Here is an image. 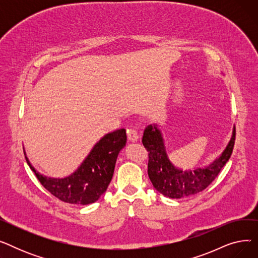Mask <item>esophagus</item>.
I'll use <instances>...</instances> for the list:
<instances>
[{
  "label": "esophagus",
  "instance_id": "obj_1",
  "mask_svg": "<svg viewBox=\"0 0 258 258\" xmlns=\"http://www.w3.org/2000/svg\"><path fill=\"white\" fill-rule=\"evenodd\" d=\"M126 134H127V139H128L130 141H132V142L137 141L138 138H139V135H138L137 131H135V130H132V128H131V130H127Z\"/></svg>",
  "mask_w": 258,
  "mask_h": 258
}]
</instances>
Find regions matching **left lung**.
Masks as SVG:
<instances>
[{
    "instance_id": "left-lung-1",
    "label": "left lung",
    "mask_w": 258,
    "mask_h": 258,
    "mask_svg": "<svg viewBox=\"0 0 258 258\" xmlns=\"http://www.w3.org/2000/svg\"><path fill=\"white\" fill-rule=\"evenodd\" d=\"M235 140V126L228 145L210 164L204 167L183 170L174 166L168 158L163 135L158 124L148 125L143 133L142 143L148 152L147 173L157 190L171 199H182L204 190L218 177L231 157Z\"/></svg>"
}]
</instances>
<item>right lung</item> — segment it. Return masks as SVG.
Listing matches in <instances>:
<instances>
[{
    "instance_id": "add662e5",
    "label": "right lung",
    "mask_w": 258,
    "mask_h": 258,
    "mask_svg": "<svg viewBox=\"0 0 258 258\" xmlns=\"http://www.w3.org/2000/svg\"><path fill=\"white\" fill-rule=\"evenodd\" d=\"M126 133L120 128L108 133L94 145L80 166L66 178H50L39 173L25 158L36 178L47 190L62 202L88 205L105 192L115 169L119 152L125 146Z\"/></svg>"
}]
</instances>
